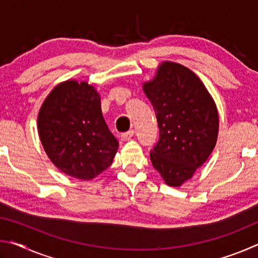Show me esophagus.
Returning <instances> with one entry per match:
<instances>
[{
  "instance_id": "esophagus-1",
  "label": "esophagus",
  "mask_w": 258,
  "mask_h": 258,
  "mask_svg": "<svg viewBox=\"0 0 258 258\" xmlns=\"http://www.w3.org/2000/svg\"><path fill=\"white\" fill-rule=\"evenodd\" d=\"M133 135H134V131L130 130V131H127V132H124L123 134H121V138H123L124 140H130L133 137Z\"/></svg>"
}]
</instances>
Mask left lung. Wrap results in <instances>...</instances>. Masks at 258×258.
Here are the masks:
<instances>
[{
    "instance_id": "1",
    "label": "left lung",
    "mask_w": 258,
    "mask_h": 258,
    "mask_svg": "<svg viewBox=\"0 0 258 258\" xmlns=\"http://www.w3.org/2000/svg\"><path fill=\"white\" fill-rule=\"evenodd\" d=\"M157 117L159 139L150 150L154 168L172 186L181 185L216 145L218 113L203 82L190 69L164 62L143 85Z\"/></svg>"
}]
</instances>
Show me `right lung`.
I'll return each instance as SVG.
<instances>
[{
	"instance_id": "1",
	"label": "right lung",
	"mask_w": 258,
	"mask_h": 258,
	"mask_svg": "<svg viewBox=\"0 0 258 258\" xmlns=\"http://www.w3.org/2000/svg\"><path fill=\"white\" fill-rule=\"evenodd\" d=\"M44 150L67 175L91 180L111 165L118 141L104 121L100 97L85 82L54 87L38 113Z\"/></svg>"
}]
</instances>
